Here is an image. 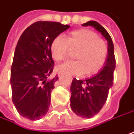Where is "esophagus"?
Listing matches in <instances>:
<instances>
[{
    "mask_svg": "<svg viewBox=\"0 0 134 134\" xmlns=\"http://www.w3.org/2000/svg\"><path fill=\"white\" fill-rule=\"evenodd\" d=\"M57 75H58L59 77H61V76L63 75V72H62V71H59V72L57 73Z\"/></svg>",
    "mask_w": 134,
    "mask_h": 134,
    "instance_id": "1",
    "label": "esophagus"
}]
</instances>
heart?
Returning a JSON list of instances; mask_svg holds the SVG:
<instances>
[{"label": "heart", "instance_id": "obj_1", "mask_svg": "<svg viewBox=\"0 0 134 134\" xmlns=\"http://www.w3.org/2000/svg\"><path fill=\"white\" fill-rule=\"evenodd\" d=\"M76 60L62 65L60 69L74 74L92 76L103 67L107 56L108 47L106 41L98 37L94 31L80 28L67 34L66 38L59 35L51 44V52L56 61L67 59L71 51H75Z\"/></svg>", "mask_w": 134, "mask_h": 134}]
</instances>
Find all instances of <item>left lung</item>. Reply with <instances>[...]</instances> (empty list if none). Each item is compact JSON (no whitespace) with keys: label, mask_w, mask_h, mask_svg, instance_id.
<instances>
[{"label":"left lung","mask_w":134,"mask_h":134,"mask_svg":"<svg viewBox=\"0 0 134 134\" xmlns=\"http://www.w3.org/2000/svg\"><path fill=\"white\" fill-rule=\"evenodd\" d=\"M83 26H92L100 32L108 43V56L102 70L96 76L86 80H73L70 87V107L81 117L91 118L97 114L105 104L109 91L114 83L116 67L114 47L112 39L97 21H88Z\"/></svg>","instance_id":"obj_1"}]
</instances>
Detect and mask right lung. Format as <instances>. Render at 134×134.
<instances>
[{"label": "right lung", "mask_w": 134, "mask_h": 134, "mask_svg": "<svg viewBox=\"0 0 134 134\" xmlns=\"http://www.w3.org/2000/svg\"><path fill=\"white\" fill-rule=\"evenodd\" d=\"M70 27L59 22L37 21L23 32L17 43L10 71L12 101L18 112L31 120L45 115L51 105L54 62L51 44L55 37Z\"/></svg>", "instance_id": "add662e5"}]
</instances>
